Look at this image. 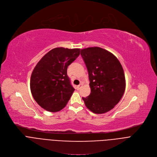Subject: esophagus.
Returning <instances> with one entry per match:
<instances>
[{
  "label": "esophagus",
  "instance_id": "1",
  "mask_svg": "<svg viewBox=\"0 0 157 157\" xmlns=\"http://www.w3.org/2000/svg\"><path fill=\"white\" fill-rule=\"evenodd\" d=\"M81 87H82V85H81V84L77 86V90H79L81 88Z\"/></svg>",
  "mask_w": 157,
  "mask_h": 157
}]
</instances>
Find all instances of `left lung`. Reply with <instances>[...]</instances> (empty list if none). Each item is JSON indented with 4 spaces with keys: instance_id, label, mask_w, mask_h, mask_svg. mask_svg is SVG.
Segmentation results:
<instances>
[{
    "instance_id": "left-lung-1",
    "label": "left lung",
    "mask_w": 157,
    "mask_h": 157,
    "mask_svg": "<svg viewBox=\"0 0 157 157\" xmlns=\"http://www.w3.org/2000/svg\"><path fill=\"white\" fill-rule=\"evenodd\" d=\"M86 66L91 93L82 100L86 107L98 114L114 108L126 90L124 69L118 59L109 51L98 47L81 50Z\"/></svg>"
}]
</instances>
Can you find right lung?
Here are the masks:
<instances>
[{
	"label": "right lung",
	"instance_id": "right-lung-1",
	"mask_svg": "<svg viewBox=\"0 0 157 157\" xmlns=\"http://www.w3.org/2000/svg\"><path fill=\"white\" fill-rule=\"evenodd\" d=\"M80 54V48L57 47L50 50L35 67L30 79L32 96L44 109H64L75 91L67 75V67Z\"/></svg>",
	"mask_w": 157,
	"mask_h": 157
}]
</instances>
